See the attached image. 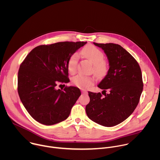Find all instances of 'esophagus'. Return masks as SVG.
I'll return each instance as SVG.
<instances>
[{"label":"esophagus","mask_w":160,"mask_h":160,"mask_svg":"<svg viewBox=\"0 0 160 160\" xmlns=\"http://www.w3.org/2000/svg\"><path fill=\"white\" fill-rule=\"evenodd\" d=\"M82 94H87V91L83 90V91H82Z\"/></svg>","instance_id":"34e87169"}]
</instances>
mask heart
<instances>
[{
	"label": "heart",
	"instance_id": "heart-1",
	"mask_svg": "<svg viewBox=\"0 0 160 160\" xmlns=\"http://www.w3.org/2000/svg\"><path fill=\"white\" fill-rule=\"evenodd\" d=\"M82 54L94 64V71L97 75L102 76L106 74L108 66L103 60L104 56L101 50L93 45H88L82 50ZM78 58V54L75 53L68 60V69L70 73H73L76 71ZM72 83L78 88L85 89L93 84V80L92 78L83 75H78L72 78Z\"/></svg>",
	"mask_w": 160,
	"mask_h": 160
}]
</instances>
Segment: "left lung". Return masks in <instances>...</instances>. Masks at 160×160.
<instances>
[{"instance_id":"obj_1","label":"left lung","mask_w":160,"mask_h":160,"mask_svg":"<svg viewBox=\"0 0 160 160\" xmlns=\"http://www.w3.org/2000/svg\"><path fill=\"white\" fill-rule=\"evenodd\" d=\"M94 44L104 51L109 68L98 85L103 89L104 96L100 92H88L90 102L86 106V113L101 125L113 127L129 117L138 106L143 90L142 72L138 62L121 45Z\"/></svg>"}]
</instances>
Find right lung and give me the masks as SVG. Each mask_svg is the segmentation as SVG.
Wrapping results in <instances>:
<instances>
[{"label": "right lung", "instance_id": "1", "mask_svg": "<svg viewBox=\"0 0 160 160\" xmlns=\"http://www.w3.org/2000/svg\"><path fill=\"white\" fill-rule=\"evenodd\" d=\"M87 42H62L34 48L20 65L18 92L21 102L37 122L52 125L66 120L81 95L78 88L56 89L67 83L68 62Z\"/></svg>", "mask_w": 160, "mask_h": 160}]
</instances>
